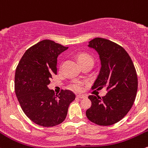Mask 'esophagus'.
<instances>
[{"mask_svg": "<svg viewBox=\"0 0 148 148\" xmlns=\"http://www.w3.org/2000/svg\"><path fill=\"white\" fill-rule=\"evenodd\" d=\"M77 97L78 98V99H85V98H86V96H83V95H77Z\"/></svg>", "mask_w": 148, "mask_h": 148, "instance_id": "1", "label": "esophagus"}]
</instances>
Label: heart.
<instances>
[{"instance_id": "obj_1", "label": "heart", "mask_w": 148, "mask_h": 148, "mask_svg": "<svg viewBox=\"0 0 148 148\" xmlns=\"http://www.w3.org/2000/svg\"><path fill=\"white\" fill-rule=\"evenodd\" d=\"M88 60H93L91 57L89 55H86V54H81L78 56V60L80 62H82L83 61ZM71 89L75 90V91H80L82 90V84L80 82H75V83H73L71 86Z\"/></svg>"}]
</instances>
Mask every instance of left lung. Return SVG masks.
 <instances>
[{
  "instance_id": "1",
  "label": "left lung",
  "mask_w": 148,
  "mask_h": 148,
  "mask_svg": "<svg viewBox=\"0 0 148 148\" xmlns=\"http://www.w3.org/2000/svg\"><path fill=\"white\" fill-rule=\"evenodd\" d=\"M88 47L99 54L101 69L92 89L106 87L102 98L90 95L91 106L86 114L90 122L109 126L119 122L134 103L137 91V76L134 64L125 49L103 38H95Z\"/></svg>"
}]
</instances>
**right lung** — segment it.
<instances>
[{
  "instance_id": "1",
  "label": "right lung",
  "mask_w": 148,
  "mask_h": 148,
  "mask_svg": "<svg viewBox=\"0 0 148 148\" xmlns=\"http://www.w3.org/2000/svg\"><path fill=\"white\" fill-rule=\"evenodd\" d=\"M68 47L45 39L25 52L15 73V92L25 114L35 124L54 127L66 118L75 95L69 90L55 94L49 89L50 78L57 74L58 57Z\"/></svg>"
}]
</instances>
